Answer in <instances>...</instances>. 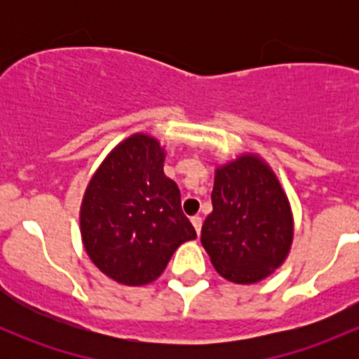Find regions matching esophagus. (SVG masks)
I'll use <instances>...</instances> for the list:
<instances>
[{"label":"esophagus","mask_w":359,"mask_h":359,"mask_svg":"<svg viewBox=\"0 0 359 359\" xmlns=\"http://www.w3.org/2000/svg\"><path fill=\"white\" fill-rule=\"evenodd\" d=\"M191 222H193V226H194V229H196V233L200 234L201 233V224H203L201 217H193V219H191Z\"/></svg>","instance_id":"obj_1"}]
</instances>
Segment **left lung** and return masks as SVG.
Returning a JSON list of instances; mask_svg holds the SVG:
<instances>
[{"mask_svg": "<svg viewBox=\"0 0 359 359\" xmlns=\"http://www.w3.org/2000/svg\"><path fill=\"white\" fill-rule=\"evenodd\" d=\"M212 205L201 245L220 276L252 285L285 262L293 238L290 203L259 156L243 154L215 170Z\"/></svg>", "mask_w": 359, "mask_h": 359, "instance_id": "left-lung-1", "label": "left lung"}]
</instances>
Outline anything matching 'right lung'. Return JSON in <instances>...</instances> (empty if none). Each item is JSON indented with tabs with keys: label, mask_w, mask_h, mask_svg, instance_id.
Listing matches in <instances>:
<instances>
[{
	"label": "right lung",
	"mask_w": 359,
	"mask_h": 359,
	"mask_svg": "<svg viewBox=\"0 0 359 359\" xmlns=\"http://www.w3.org/2000/svg\"><path fill=\"white\" fill-rule=\"evenodd\" d=\"M163 163L158 140L135 133L107 154L83 196L79 224L86 253L121 285L154 281L173 252L196 238Z\"/></svg>",
	"instance_id": "add662e5"
}]
</instances>
